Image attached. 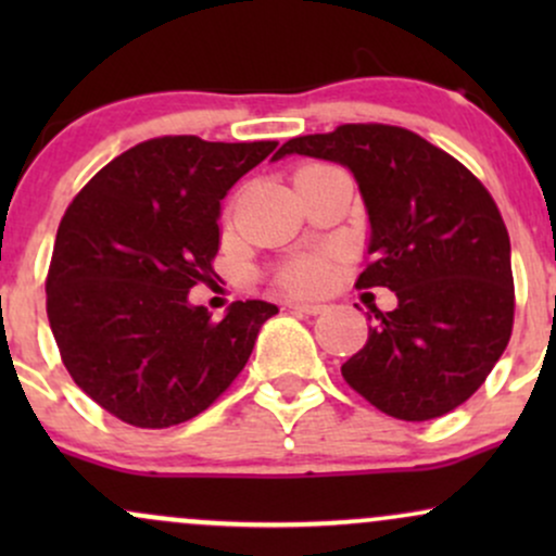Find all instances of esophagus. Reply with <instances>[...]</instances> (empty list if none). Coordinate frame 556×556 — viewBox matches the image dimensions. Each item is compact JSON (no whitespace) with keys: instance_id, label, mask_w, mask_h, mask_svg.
Masks as SVG:
<instances>
[{"instance_id":"1","label":"esophagus","mask_w":556,"mask_h":556,"mask_svg":"<svg viewBox=\"0 0 556 556\" xmlns=\"http://www.w3.org/2000/svg\"><path fill=\"white\" fill-rule=\"evenodd\" d=\"M287 308L295 311V314H308V316H318L327 311V305L321 303H287Z\"/></svg>"}]
</instances>
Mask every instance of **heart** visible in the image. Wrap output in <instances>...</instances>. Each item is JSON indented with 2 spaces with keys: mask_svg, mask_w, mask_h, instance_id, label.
Instances as JSON below:
<instances>
[{
  "mask_svg": "<svg viewBox=\"0 0 556 556\" xmlns=\"http://www.w3.org/2000/svg\"><path fill=\"white\" fill-rule=\"evenodd\" d=\"M334 279V253H303L274 271V285L290 295H316Z\"/></svg>",
  "mask_w": 556,
  "mask_h": 556,
  "instance_id": "b5f03b06",
  "label": "heart"
}]
</instances>
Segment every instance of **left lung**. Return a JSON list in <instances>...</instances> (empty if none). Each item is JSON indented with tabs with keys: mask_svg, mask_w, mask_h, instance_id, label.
<instances>
[{
	"mask_svg": "<svg viewBox=\"0 0 556 556\" xmlns=\"http://www.w3.org/2000/svg\"><path fill=\"white\" fill-rule=\"evenodd\" d=\"M340 162L358 180L371 238L358 287H389L368 340L342 366L361 397L400 420H431L486 381L513 334L509 235L465 164L418 132L358 123L287 140L274 159Z\"/></svg>",
	"mask_w": 556,
	"mask_h": 556,
	"instance_id": "8db88e82",
	"label": "left lung"
}]
</instances>
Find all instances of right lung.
<instances>
[{"label":"right lung","instance_id":"add662e5","mask_svg":"<svg viewBox=\"0 0 556 556\" xmlns=\"http://www.w3.org/2000/svg\"><path fill=\"white\" fill-rule=\"evenodd\" d=\"M277 140L162 136L112 159L56 229L47 316L73 381L123 424L169 429L238 379L266 318L238 300L214 321L188 292L216 277L222 198Z\"/></svg>","mask_w":556,"mask_h":556}]
</instances>
